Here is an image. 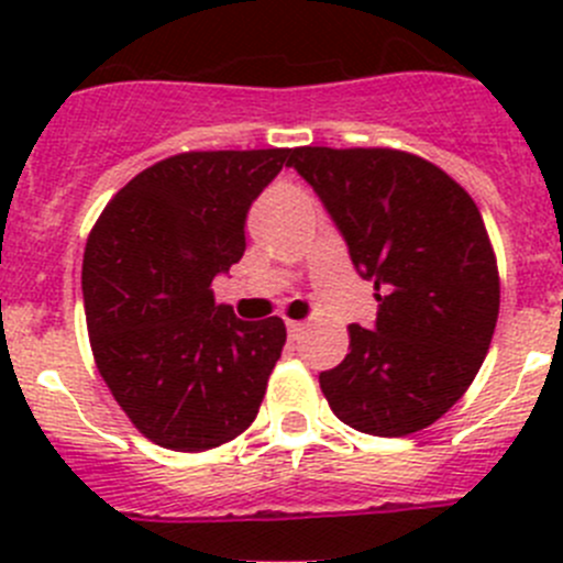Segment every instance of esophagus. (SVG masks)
I'll return each mask as SVG.
<instances>
[{"instance_id": "34e87169", "label": "esophagus", "mask_w": 563, "mask_h": 563, "mask_svg": "<svg viewBox=\"0 0 563 563\" xmlns=\"http://www.w3.org/2000/svg\"><path fill=\"white\" fill-rule=\"evenodd\" d=\"M286 329H288V338L297 340L299 334H302L305 329H308V321H294V318H286Z\"/></svg>"}]
</instances>
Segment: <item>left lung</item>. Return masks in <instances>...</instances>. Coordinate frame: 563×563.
<instances>
[{
    "label": "left lung",
    "mask_w": 563,
    "mask_h": 563,
    "mask_svg": "<svg viewBox=\"0 0 563 563\" xmlns=\"http://www.w3.org/2000/svg\"><path fill=\"white\" fill-rule=\"evenodd\" d=\"M288 166L321 196L356 272L376 286V329L318 376L340 422L400 439L465 395L501 302L496 253L474 198L435 163L389 146H299Z\"/></svg>",
    "instance_id": "8db88e82"
}]
</instances>
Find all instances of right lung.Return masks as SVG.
<instances>
[{"label":"right lung","mask_w":563,"mask_h":563,"mask_svg":"<svg viewBox=\"0 0 563 563\" xmlns=\"http://www.w3.org/2000/svg\"><path fill=\"white\" fill-rule=\"evenodd\" d=\"M291 150L179 152L111 201L84 250L95 365L141 435L203 452L245 433L286 323L240 321L212 280L245 253V218Z\"/></svg>","instance_id":"obj_1"}]
</instances>
